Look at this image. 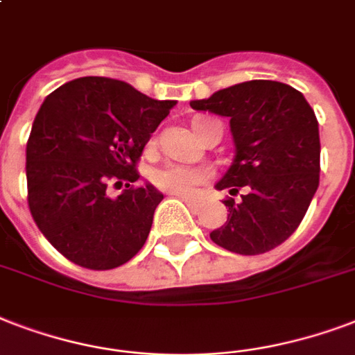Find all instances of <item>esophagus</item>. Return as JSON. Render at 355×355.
Returning <instances> with one entry per match:
<instances>
[{
    "instance_id": "1",
    "label": "esophagus",
    "mask_w": 355,
    "mask_h": 355,
    "mask_svg": "<svg viewBox=\"0 0 355 355\" xmlns=\"http://www.w3.org/2000/svg\"><path fill=\"white\" fill-rule=\"evenodd\" d=\"M177 197L178 199H182V201L186 202L189 208H191V210H199V208H201V201H197V199H191V197H188V196H178V193H177Z\"/></svg>"
}]
</instances>
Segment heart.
I'll use <instances>...</instances> for the list:
<instances>
[{
  "label": "heart",
  "mask_w": 355,
  "mask_h": 355,
  "mask_svg": "<svg viewBox=\"0 0 355 355\" xmlns=\"http://www.w3.org/2000/svg\"><path fill=\"white\" fill-rule=\"evenodd\" d=\"M205 119L196 121L201 123ZM210 171L205 167H193L184 166V164H177V162H166L153 171V182L164 191H171V193H178V196H189L197 189V186H201L205 180H208Z\"/></svg>",
  "instance_id": "obj_1"
}]
</instances>
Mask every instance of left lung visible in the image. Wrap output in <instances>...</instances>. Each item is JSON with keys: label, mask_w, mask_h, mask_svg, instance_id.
Returning <instances> with one entry per match:
<instances>
[{"label": "left lung", "mask_w": 355, "mask_h": 355, "mask_svg": "<svg viewBox=\"0 0 355 355\" xmlns=\"http://www.w3.org/2000/svg\"><path fill=\"white\" fill-rule=\"evenodd\" d=\"M197 112L229 117L234 159L216 184L227 199V221L212 242L240 255L283 243L304 220L318 188L320 135L315 112L300 91L272 80H251L191 100Z\"/></svg>", "instance_id": "obj_1"}]
</instances>
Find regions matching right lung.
Wrapping results in <instances>:
<instances>
[{
	"label": "right lung",
	"instance_id": "right-lung-1",
	"mask_svg": "<svg viewBox=\"0 0 355 355\" xmlns=\"http://www.w3.org/2000/svg\"><path fill=\"white\" fill-rule=\"evenodd\" d=\"M175 105L100 76L46 96L26 147L27 202L40 232L69 261L112 270L141 250L164 196L153 184H130L139 178L143 148ZM113 180L129 189L110 198L105 189Z\"/></svg>",
	"mask_w": 355,
	"mask_h": 355
}]
</instances>
